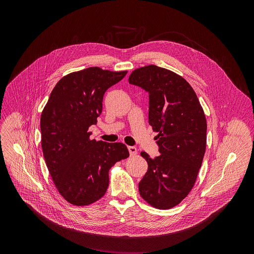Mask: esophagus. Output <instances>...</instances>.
I'll list each match as a JSON object with an SVG mask.
<instances>
[{
  "label": "esophagus",
  "instance_id": "1",
  "mask_svg": "<svg viewBox=\"0 0 254 254\" xmlns=\"http://www.w3.org/2000/svg\"><path fill=\"white\" fill-rule=\"evenodd\" d=\"M127 150H128V152H129V155L130 156H134V155H136V153H137V151H136V149L134 148V147H127Z\"/></svg>",
  "mask_w": 254,
  "mask_h": 254
}]
</instances>
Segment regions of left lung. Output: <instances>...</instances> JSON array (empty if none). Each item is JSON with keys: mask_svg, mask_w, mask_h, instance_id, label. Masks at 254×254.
I'll list each match as a JSON object with an SVG mask.
<instances>
[{"mask_svg": "<svg viewBox=\"0 0 254 254\" xmlns=\"http://www.w3.org/2000/svg\"><path fill=\"white\" fill-rule=\"evenodd\" d=\"M129 84L149 93V124L158 131L160 155L150 158L138 183L140 196L158 209H170L187 197L206 150L207 123L191 85L180 75L156 65L137 68Z\"/></svg>", "mask_w": 254, "mask_h": 254, "instance_id": "1", "label": "left lung"}]
</instances>
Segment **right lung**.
<instances>
[{"label":"right lung","mask_w":254,"mask_h":254,"mask_svg":"<svg viewBox=\"0 0 254 254\" xmlns=\"http://www.w3.org/2000/svg\"><path fill=\"white\" fill-rule=\"evenodd\" d=\"M127 71L89 67L61 78L41 115L43 156L53 182L69 203L85 206L100 199L108 171L128 157L126 144L90 139V126L102 112L105 91Z\"/></svg>","instance_id":"1"}]
</instances>
